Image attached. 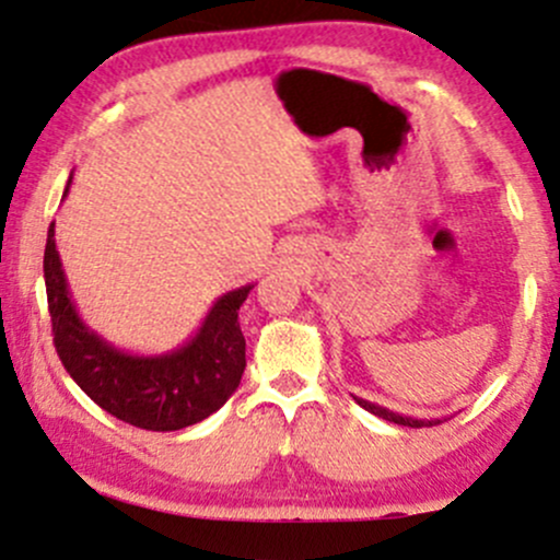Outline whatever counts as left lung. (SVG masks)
<instances>
[{"label": "left lung", "instance_id": "1", "mask_svg": "<svg viewBox=\"0 0 560 560\" xmlns=\"http://www.w3.org/2000/svg\"><path fill=\"white\" fill-rule=\"evenodd\" d=\"M354 399H357V405H362V408L368 410V413L378 416V419H386V421H392V423H399V427H413V429H419V427H432V423L443 421V419H413V416L394 413V410L381 408V405L368 402V399H362V397H354Z\"/></svg>", "mask_w": 560, "mask_h": 560}]
</instances>
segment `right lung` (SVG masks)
<instances>
[{"instance_id":"1","label":"right lung","mask_w":560,"mask_h":560,"mask_svg":"<svg viewBox=\"0 0 560 560\" xmlns=\"http://www.w3.org/2000/svg\"><path fill=\"white\" fill-rule=\"evenodd\" d=\"M252 287L217 298L198 332L179 349L128 354L80 319L56 249V222L47 228L45 290L58 359L98 408L150 432H176L209 419L238 388L246 368L238 308Z\"/></svg>"}]
</instances>
